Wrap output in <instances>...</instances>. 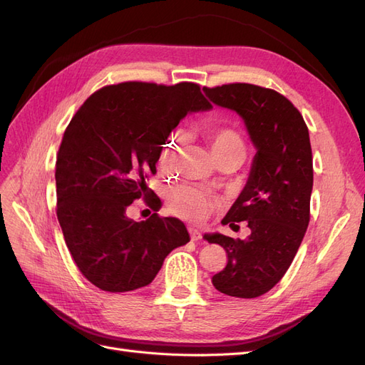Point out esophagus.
Segmentation results:
<instances>
[{"instance_id":"obj_1","label":"esophagus","mask_w":365,"mask_h":365,"mask_svg":"<svg viewBox=\"0 0 365 365\" xmlns=\"http://www.w3.org/2000/svg\"><path fill=\"white\" fill-rule=\"evenodd\" d=\"M189 233H190V239L192 240H200L202 237L201 231H197L196 228H189Z\"/></svg>"}]
</instances>
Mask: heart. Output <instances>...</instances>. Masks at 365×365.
<instances>
[{"mask_svg":"<svg viewBox=\"0 0 365 365\" xmlns=\"http://www.w3.org/2000/svg\"><path fill=\"white\" fill-rule=\"evenodd\" d=\"M204 137L212 143L216 157L240 155L245 157L247 143L240 129L228 120L212 121L202 128ZM184 141V135L176 132L161 150L160 161L163 165H170ZM168 202L172 212L190 220H201L207 216L208 210L216 204V200L200 187L181 184L175 185L168 193Z\"/></svg>","mask_w":365,"mask_h":365,"instance_id":"b5f03b06","label":"heart"}]
</instances>
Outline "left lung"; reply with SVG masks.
Returning <instances> with one entry per match:
<instances>
[{
    "label": "left lung",
    "instance_id": "left-lung-1",
    "mask_svg": "<svg viewBox=\"0 0 365 365\" xmlns=\"http://www.w3.org/2000/svg\"><path fill=\"white\" fill-rule=\"evenodd\" d=\"M204 91L213 103L244 118L257 149L245 189L222 219L251 235L233 239L207 235L227 251L215 288L230 297L254 298L272 289L288 271L311 219L312 149L300 111L280 93L251 83H227Z\"/></svg>",
    "mask_w": 365,
    "mask_h": 365
}]
</instances>
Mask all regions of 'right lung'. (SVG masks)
Listing matches in <instances>:
<instances>
[{
	"mask_svg": "<svg viewBox=\"0 0 365 365\" xmlns=\"http://www.w3.org/2000/svg\"><path fill=\"white\" fill-rule=\"evenodd\" d=\"M193 82H123L91 94L77 109L56 157V215L83 277L108 292L149 284L168 254L190 240L176 217L135 222L128 207L158 196L146 185L163 145L189 111L210 109Z\"/></svg>",
	"mask_w": 365,
	"mask_h": 365,
	"instance_id": "obj_1",
	"label": "right lung"
}]
</instances>
